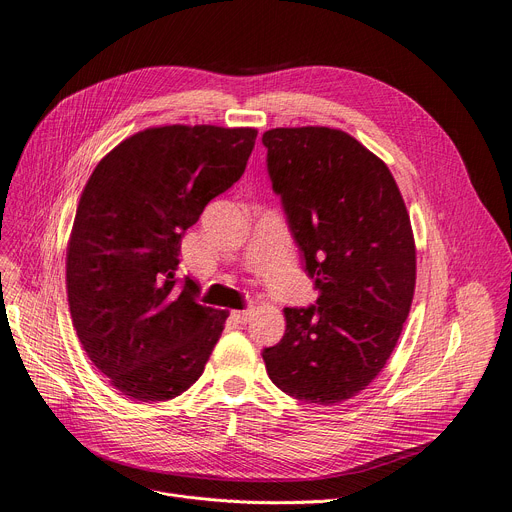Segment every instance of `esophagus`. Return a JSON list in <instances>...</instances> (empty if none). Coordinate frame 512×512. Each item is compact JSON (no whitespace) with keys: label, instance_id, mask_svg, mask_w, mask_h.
I'll return each instance as SVG.
<instances>
[{"label":"esophagus","instance_id":"obj_1","mask_svg":"<svg viewBox=\"0 0 512 512\" xmlns=\"http://www.w3.org/2000/svg\"><path fill=\"white\" fill-rule=\"evenodd\" d=\"M251 309H240V311H232V317L238 321V324H247V321L251 319Z\"/></svg>","mask_w":512,"mask_h":512}]
</instances>
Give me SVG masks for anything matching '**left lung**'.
Returning a JSON list of instances; mask_svg holds the SVG:
<instances>
[{"instance_id":"8db88e82","label":"left lung","mask_w":512,"mask_h":512,"mask_svg":"<svg viewBox=\"0 0 512 512\" xmlns=\"http://www.w3.org/2000/svg\"><path fill=\"white\" fill-rule=\"evenodd\" d=\"M267 172L319 297L286 307V332L263 348L288 396L336 405L390 359L415 292L411 220L384 161L326 126L263 132Z\"/></svg>"}]
</instances>
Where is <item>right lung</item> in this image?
I'll use <instances>...</instances> for the list:
<instances>
[{
	"instance_id": "right-lung-1",
	"label": "right lung",
	"mask_w": 512,
	"mask_h": 512,
	"mask_svg": "<svg viewBox=\"0 0 512 512\" xmlns=\"http://www.w3.org/2000/svg\"><path fill=\"white\" fill-rule=\"evenodd\" d=\"M255 128L157 126L93 170L66 255L68 305L93 365L126 398L159 402L191 388L228 311L176 288L180 242L205 205L242 176Z\"/></svg>"
}]
</instances>
